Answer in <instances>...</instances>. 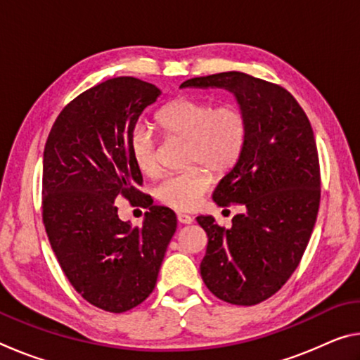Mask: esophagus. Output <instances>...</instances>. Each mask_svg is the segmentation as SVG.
I'll return each instance as SVG.
<instances>
[{
  "label": "esophagus",
  "mask_w": 360,
  "mask_h": 360,
  "mask_svg": "<svg viewBox=\"0 0 360 360\" xmlns=\"http://www.w3.org/2000/svg\"><path fill=\"white\" fill-rule=\"evenodd\" d=\"M178 221L179 224H192L193 222V217L188 216V214H182V212H178Z\"/></svg>",
  "instance_id": "obj_1"
}]
</instances>
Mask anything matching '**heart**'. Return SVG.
Returning a JSON list of instances; mask_svg holds the SVG:
<instances>
[{"mask_svg": "<svg viewBox=\"0 0 360 360\" xmlns=\"http://www.w3.org/2000/svg\"><path fill=\"white\" fill-rule=\"evenodd\" d=\"M155 122L167 136L187 139L186 163H200L216 174L229 173L240 162L249 136L245 108L236 101L212 105L208 100L181 96L169 101L155 115ZM133 162L139 172H157L155 138L146 127L138 125L130 136ZM193 165L181 173L168 174L155 188L163 205L179 211L195 210L211 187V173Z\"/></svg>", "mask_w": 360, "mask_h": 360, "instance_id": "obj_1", "label": "heart"}]
</instances>
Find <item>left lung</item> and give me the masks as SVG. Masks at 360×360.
I'll return each instance as SVG.
<instances>
[{
  "mask_svg": "<svg viewBox=\"0 0 360 360\" xmlns=\"http://www.w3.org/2000/svg\"><path fill=\"white\" fill-rule=\"evenodd\" d=\"M225 89L245 108L246 149L219 182L217 206L240 203L245 212L219 227L198 216L208 235L200 273L212 294L231 304L251 307L283 288L300 264L321 200L318 148L311 124L281 85L245 72L193 77L181 89Z\"/></svg>",
  "mask_w": 360,
  "mask_h": 360,
  "instance_id": "8db88e82",
  "label": "left lung"
}]
</instances>
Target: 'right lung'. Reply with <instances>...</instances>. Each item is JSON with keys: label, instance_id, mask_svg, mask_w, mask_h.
Returning <instances> with one entry per match:
<instances>
[{"label": "right lung", "instance_id": "1", "mask_svg": "<svg viewBox=\"0 0 360 360\" xmlns=\"http://www.w3.org/2000/svg\"><path fill=\"white\" fill-rule=\"evenodd\" d=\"M160 89L114 77L85 90L52 125L42 157V221L60 266L89 303L109 313L138 307L155 288L176 214L139 192L130 136ZM120 196L149 207L143 228L120 221Z\"/></svg>", "mask_w": 360, "mask_h": 360}]
</instances>
